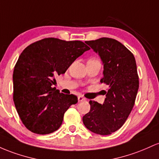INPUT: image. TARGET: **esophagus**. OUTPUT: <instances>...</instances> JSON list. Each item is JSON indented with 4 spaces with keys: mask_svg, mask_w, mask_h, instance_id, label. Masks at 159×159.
I'll use <instances>...</instances> for the list:
<instances>
[{
    "mask_svg": "<svg viewBox=\"0 0 159 159\" xmlns=\"http://www.w3.org/2000/svg\"><path fill=\"white\" fill-rule=\"evenodd\" d=\"M78 101H79V102H80V101H85V98H83V96L79 95V96H78Z\"/></svg>",
    "mask_w": 159,
    "mask_h": 159,
    "instance_id": "obj_1",
    "label": "esophagus"
}]
</instances>
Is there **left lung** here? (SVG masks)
Here are the masks:
<instances>
[{
  "label": "left lung",
  "instance_id": "1",
  "mask_svg": "<svg viewBox=\"0 0 159 159\" xmlns=\"http://www.w3.org/2000/svg\"><path fill=\"white\" fill-rule=\"evenodd\" d=\"M85 43L98 53L103 64L101 83L109 85L103 104L89 101L90 111L83 117L89 131L101 135L119 130L132 110L139 88L134 56L115 39L102 37Z\"/></svg>",
  "mask_w": 159,
  "mask_h": 159
}]
</instances>
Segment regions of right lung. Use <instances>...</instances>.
Instances as JSON below:
<instances>
[{
    "instance_id": "obj_1",
    "label": "right lung",
    "mask_w": 159,
    "mask_h": 159,
    "mask_svg": "<svg viewBox=\"0 0 159 159\" xmlns=\"http://www.w3.org/2000/svg\"><path fill=\"white\" fill-rule=\"evenodd\" d=\"M90 48L80 40L44 38L27 46L14 67L13 101L24 125L31 132L47 134L61 125L64 114L78 98L52 85L78 57Z\"/></svg>"
}]
</instances>
